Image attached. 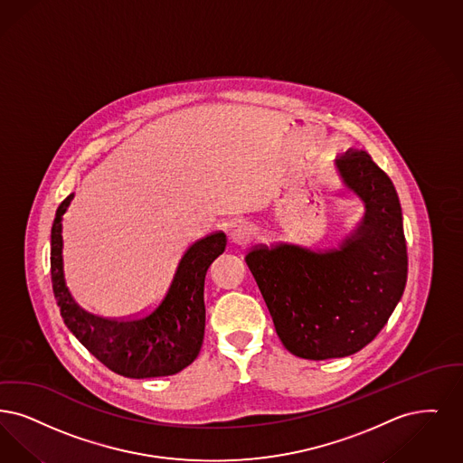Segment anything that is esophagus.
I'll return each mask as SVG.
<instances>
[{
    "label": "esophagus",
    "instance_id": "esophagus-1",
    "mask_svg": "<svg viewBox=\"0 0 463 463\" xmlns=\"http://www.w3.org/2000/svg\"><path fill=\"white\" fill-rule=\"evenodd\" d=\"M256 237H258V228L247 222L235 224V228L232 232V241H235L237 245H241V247L254 241Z\"/></svg>",
    "mask_w": 463,
    "mask_h": 463
}]
</instances>
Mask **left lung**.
<instances>
[{
	"label": "left lung",
	"instance_id": "1",
	"mask_svg": "<svg viewBox=\"0 0 463 463\" xmlns=\"http://www.w3.org/2000/svg\"><path fill=\"white\" fill-rule=\"evenodd\" d=\"M344 184L364 203L339 249L294 243L245 256L283 345L304 360L344 358L373 341L400 302L408 275L396 188L363 150L335 159Z\"/></svg>",
	"mask_w": 463,
	"mask_h": 463
}]
</instances>
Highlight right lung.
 <instances>
[{
    "label": "right lung",
    "instance_id": "right-lung-1",
    "mask_svg": "<svg viewBox=\"0 0 463 463\" xmlns=\"http://www.w3.org/2000/svg\"><path fill=\"white\" fill-rule=\"evenodd\" d=\"M72 197L74 194L59 205L52 226V283L63 323L99 362L122 377L178 373L199 356L205 328V273L224 252L226 235L216 232L194 241L154 307L133 318H105L82 309L65 285L61 218Z\"/></svg>",
    "mask_w": 463,
    "mask_h": 463
}]
</instances>
